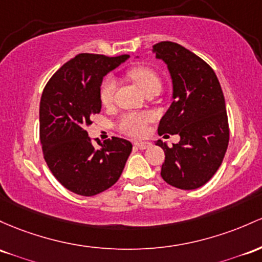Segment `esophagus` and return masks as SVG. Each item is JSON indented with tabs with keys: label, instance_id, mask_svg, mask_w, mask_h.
Returning <instances> with one entry per match:
<instances>
[{
	"label": "esophagus",
	"instance_id": "34e87169",
	"mask_svg": "<svg viewBox=\"0 0 262 262\" xmlns=\"http://www.w3.org/2000/svg\"><path fill=\"white\" fill-rule=\"evenodd\" d=\"M134 145H136L137 148H139L140 150H144V149L150 148L151 143H149V142H136V143H134Z\"/></svg>",
	"mask_w": 262,
	"mask_h": 262
}]
</instances>
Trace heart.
Masks as SVG:
<instances>
[{
  "mask_svg": "<svg viewBox=\"0 0 262 262\" xmlns=\"http://www.w3.org/2000/svg\"><path fill=\"white\" fill-rule=\"evenodd\" d=\"M128 76L144 93L148 89L153 87H160V84H162L160 77L149 66H137V67H133L132 70L128 71ZM116 87V79L112 78V77H108V78L104 79L99 92V98L103 105L108 107V105L113 103ZM151 118L153 117L149 113L126 114L120 120L119 128L123 133L129 134V136L139 137L145 132V124L149 120H151Z\"/></svg>",
  "mask_w": 262,
  "mask_h": 262,
  "instance_id": "1",
  "label": "heart"
}]
</instances>
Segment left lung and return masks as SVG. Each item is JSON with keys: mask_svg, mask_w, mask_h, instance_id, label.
Returning <instances> with one entry per match:
<instances>
[{"mask_svg": "<svg viewBox=\"0 0 262 262\" xmlns=\"http://www.w3.org/2000/svg\"><path fill=\"white\" fill-rule=\"evenodd\" d=\"M153 52L168 66L173 82V103L160 119L158 133L180 136L173 148L155 142L165 153L160 175L178 189H198L216 173L229 144L219 79L208 63L178 43L159 42Z\"/></svg>", "mask_w": 262, "mask_h": 262, "instance_id": "obj_1", "label": "left lung"}]
</instances>
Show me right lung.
I'll return each instance as SVG.
<instances>
[{"mask_svg":"<svg viewBox=\"0 0 262 262\" xmlns=\"http://www.w3.org/2000/svg\"><path fill=\"white\" fill-rule=\"evenodd\" d=\"M80 53L62 66L46 84L39 103V139L43 157L57 180L74 194L93 196L117 183L132 143L113 137L99 148L87 128L102 108L103 77L128 59Z\"/></svg>","mask_w":262,"mask_h":262,"instance_id":"right-lung-1","label":"right lung"}]
</instances>
